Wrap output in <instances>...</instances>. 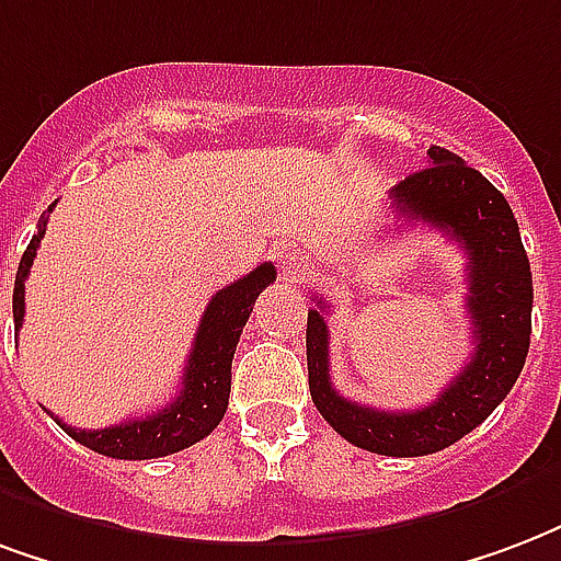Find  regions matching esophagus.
<instances>
[{"label":"esophagus","instance_id":"obj_1","mask_svg":"<svg viewBox=\"0 0 561 561\" xmlns=\"http://www.w3.org/2000/svg\"><path fill=\"white\" fill-rule=\"evenodd\" d=\"M276 264H279V276L285 282L306 279V270H309V264H306L302 255H297V252H282V255H276Z\"/></svg>","mask_w":561,"mask_h":561}]
</instances>
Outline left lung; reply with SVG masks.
I'll return each instance as SVG.
<instances>
[{"label":"left lung","mask_w":561,"mask_h":561,"mask_svg":"<svg viewBox=\"0 0 561 561\" xmlns=\"http://www.w3.org/2000/svg\"><path fill=\"white\" fill-rule=\"evenodd\" d=\"M389 202L401 219L434 226L463 249L470 359L428 408L389 413L347 401L330 380V330L323 323L330 306L314 297L318 309H309L306 321L309 392L347 443L389 458H419L479 428L517 383L533 335V270L505 196L458 153L431 145L428 165L392 186Z\"/></svg>","instance_id":"left-lung-1"}]
</instances>
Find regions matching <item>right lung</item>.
<instances>
[{
    "instance_id": "right-lung-1",
    "label": "right lung",
    "mask_w": 561,
    "mask_h": 561,
    "mask_svg": "<svg viewBox=\"0 0 561 561\" xmlns=\"http://www.w3.org/2000/svg\"><path fill=\"white\" fill-rule=\"evenodd\" d=\"M53 205L47 207V214ZM47 214L37 222V234L28 240L26 252L20 259L14 279V330L20 333L23 314H26V276L32 261L37 255L41 238L47 231ZM276 279L273 264H261L243 279L231 282L226 288H219L210 302H207L202 323H198L196 342L186 359L181 392L169 408L148 413V416L127 419L122 425L112 428H70L59 416L56 422L61 431L82 443L85 449L106 455L118 460H151L175 455L181 449H190L193 443L205 439L210 431L217 428L228 410V392H231V359L234 347L240 342V333L249 321V312L259 300V294Z\"/></svg>"
}]
</instances>
